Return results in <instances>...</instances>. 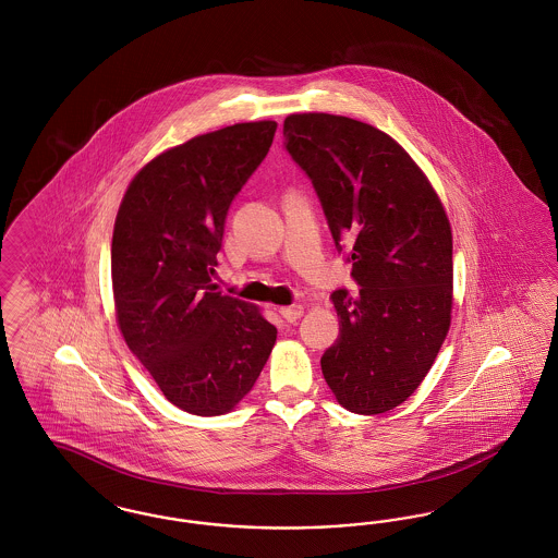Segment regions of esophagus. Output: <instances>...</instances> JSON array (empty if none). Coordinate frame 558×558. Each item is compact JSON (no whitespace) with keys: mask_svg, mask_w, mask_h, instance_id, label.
Segmentation results:
<instances>
[{"mask_svg":"<svg viewBox=\"0 0 558 558\" xmlns=\"http://www.w3.org/2000/svg\"><path fill=\"white\" fill-rule=\"evenodd\" d=\"M305 307L303 305H291V307H280V316L289 322H296V319L303 316Z\"/></svg>","mask_w":558,"mask_h":558,"instance_id":"obj_1","label":"esophagus"}]
</instances>
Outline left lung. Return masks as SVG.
Listing matches in <instances>:
<instances>
[{"mask_svg": "<svg viewBox=\"0 0 558 558\" xmlns=\"http://www.w3.org/2000/svg\"><path fill=\"white\" fill-rule=\"evenodd\" d=\"M287 150L312 178L339 251L351 246L355 296L330 294L341 335L322 355L337 401L383 414L425 380L451 324V226L425 171L368 123L296 112Z\"/></svg>", "mask_w": 558, "mask_h": 558, "instance_id": "obj_1", "label": "left lung"}]
</instances>
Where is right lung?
<instances>
[{
  "instance_id": "1",
  "label": "right lung",
  "mask_w": 558,
  "mask_h": 558,
  "mask_svg": "<svg viewBox=\"0 0 558 558\" xmlns=\"http://www.w3.org/2000/svg\"><path fill=\"white\" fill-rule=\"evenodd\" d=\"M276 128L236 123L167 148L133 175L117 211V326L162 396L187 414L234 410L276 343L257 305L211 282L230 203L266 159Z\"/></svg>"
}]
</instances>
